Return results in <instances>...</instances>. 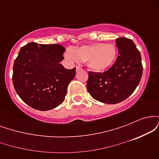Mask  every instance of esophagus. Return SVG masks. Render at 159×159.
<instances>
[{
  "label": "esophagus",
  "instance_id": "34e87169",
  "mask_svg": "<svg viewBox=\"0 0 159 159\" xmlns=\"http://www.w3.org/2000/svg\"><path fill=\"white\" fill-rule=\"evenodd\" d=\"M81 69H82L81 68V67L76 66V72H79V71H81Z\"/></svg>",
  "mask_w": 159,
  "mask_h": 159
}]
</instances>
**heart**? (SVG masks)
<instances>
[{
    "instance_id": "heart-1",
    "label": "heart",
    "mask_w": 159,
    "mask_h": 159,
    "mask_svg": "<svg viewBox=\"0 0 159 159\" xmlns=\"http://www.w3.org/2000/svg\"><path fill=\"white\" fill-rule=\"evenodd\" d=\"M117 54V49L114 45L98 43L82 45L75 51L71 48H67L64 57L69 62H87L90 69L101 72L114 65Z\"/></svg>"
}]
</instances>
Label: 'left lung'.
Returning <instances> with one entry per match:
<instances>
[{"instance_id":"1","label":"left lung","mask_w":159,"mask_h":159,"mask_svg":"<svg viewBox=\"0 0 159 159\" xmlns=\"http://www.w3.org/2000/svg\"><path fill=\"white\" fill-rule=\"evenodd\" d=\"M119 56L108 70L89 72L87 88L94 99L106 104L123 102L133 93L139 84L143 66L140 52L132 39H116Z\"/></svg>"}]
</instances>
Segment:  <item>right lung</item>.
Wrapping results in <instances>:
<instances>
[{"label":"right lung","mask_w":159,"mask_h":159,"mask_svg":"<svg viewBox=\"0 0 159 159\" xmlns=\"http://www.w3.org/2000/svg\"><path fill=\"white\" fill-rule=\"evenodd\" d=\"M65 48L58 44L30 43L20 49L13 64L12 83L21 100L33 108L48 111L63 103L75 68L60 62Z\"/></svg>","instance_id":"add662e5"}]
</instances>
